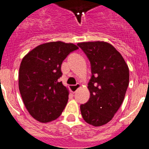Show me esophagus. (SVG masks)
<instances>
[{
  "mask_svg": "<svg viewBox=\"0 0 149 149\" xmlns=\"http://www.w3.org/2000/svg\"><path fill=\"white\" fill-rule=\"evenodd\" d=\"M79 88H80V84L79 83H77L75 85H70V91H71L73 93H74L77 91V90Z\"/></svg>",
  "mask_w": 149,
  "mask_h": 149,
  "instance_id": "obj_1",
  "label": "esophagus"
}]
</instances>
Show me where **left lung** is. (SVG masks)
Here are the masks:
<instances>
[{
	"label": "left lung",
	"instance_id": "1",
	"mask_svg": "<svg viewBox=\"0 0 149 149\" xmlns=\"http://www.w3.org/2000/svg\"><path fill=\"white\" fill-rule=\"evenodd\" d=\"M89 58L92 77L88 83L90 99L80 106L82 118L99 127L114 117L124 100L129 85V68L124 58L104 41L77 43Z\"/></svg>",
	"mask_w": 149,
	"mask_h": 149
}]
</instances>
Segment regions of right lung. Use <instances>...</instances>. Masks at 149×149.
I'll return each mask as SVG.
<instances>
[{"mask_svg": "<svg viewBox=\"0 0 149 149\" xmlns=\"http://www.w3.org/2000/svg\"><path fill=\"white\" fill-rule=\"evenodd\" d=\"M77 49L73 43L49 42L38 45L22 58L19 89L26 110L37 121L49 123L64 111L70 93L58 79L63 61Z\"/></svg>", "mask_w": 149, "mask_h": 149, "instance_id": "right-lung-1", "label": "right lung"}]
</instances>
